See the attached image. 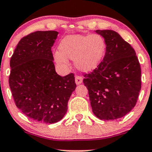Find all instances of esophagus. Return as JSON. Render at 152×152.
<instances>
[{"instance_id": "1", "label": "esophagus", "mask_w": 152, "mask_h": 152, "mask_svg": "<svg viewBox=\"0 0 152 152\" xmlns=\"http://www.w3.org/2000/svg\"><path fill=\"white\" fill-rule=\"evenodd\" d=\"M75 82H76L77 85L81 84L82 82H83V78L80 76H76V77H75Z\"/></svg>"}]
</instances>
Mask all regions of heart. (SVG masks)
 I'll use <instances>...</instances> for the list:
<instances>
[{
  "instance_id": "b5f03b06",
  "label": "heart",
  "mask_w": 152,
  "mask_h": 152,
  "mask_svg": "<svg viewBox=\"0 0 152 152\" xmlns=\"http://www.w3.org/2000/svg\"><path fill=\"white\" fill-rule=\"evenodd\" d=\"M54 53L56 63L61 67L69 66L68 59L74 60V66L81 71L94 70L102 61L105 52V42L102 36L71 35L64 38Z\"/></svg>"
}]
</instances>
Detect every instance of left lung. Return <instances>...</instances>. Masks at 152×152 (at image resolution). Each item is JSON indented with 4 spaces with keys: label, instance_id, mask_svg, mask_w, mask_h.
Wrapping results in <instances>:
<instances>
[{
    "label": "left lung",
    "instance_id": "8db88e82",
    "mask_svg": "<svg viewBox=\"0 0 152 152\" xmlns=\"http://www.w3.org/2000/svg\"><path fill=\"white\" fill-rule=\"evenodd\" d=\"M104 38L106 53L91 73L84 75L94 115L104 121L123 117L137 104L141 68L135 50L116 31L96 30Z\"/></svg>",
    "mask_w": 152,
    "mask_h": 152
}]
</instances>
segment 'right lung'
I'll list each match as a JSON object with an SVG mask.
<instances>
[{
	"label": "right lung",
	"mask_w": 152,
	"mask_h": 152,
	"mask_svg": "<svg viewBox=\"0 0 152 152\" xmlns=\"http://www.w3.org/2000/svg\"><path fill=\"white\" fill-rule=\"evenodd\" d=\"M58 32L36 31L20 39L10 61L9 86L15 105L34 121L61 120L76 89L74 74L56 72L51 47Z\"/></svg>",
	"instance_id": "obj_1"
}]
</instances>
